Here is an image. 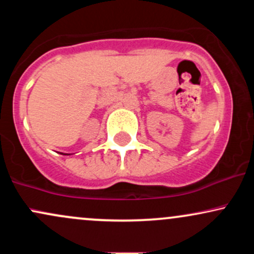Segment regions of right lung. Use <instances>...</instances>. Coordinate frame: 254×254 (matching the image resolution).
<instances>
[{
	"label": "right lung",
	"instance_id": "1",
	"mask_svg": "<svg viewBox=\"0 0 254 254\" xmlns=\"http://www.w3.org/2000/svg\"><path fill=\"white\" fill-rule=\"evenodd\" d=\"M64 155H66V154H64Z\"/></svg>",
	"mask_w": 254,
	"mask_h": 254
}]
</instances>
